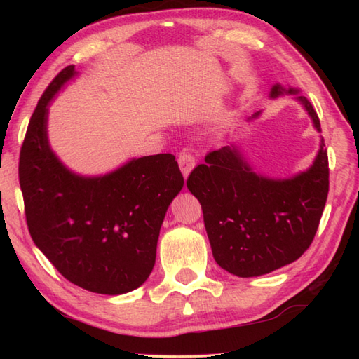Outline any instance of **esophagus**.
<instances>
[{
  "mask_svg": "<svg viewBox=\"0 0 359 359\" xmlns=\"http://www.w3.org/2000/svg\"><path fill=\"white\" fill-rule=\"evenodd\" d=\"M177 162H179L182 174H184V177L187 179L188 175H189V172H191V171L194 170L196 158L193 157V154H191V152H189L188 149H184V151H182L180 154H179Z\"/></svg>",
  "mask_w": 359,
  "mask_h": 359,
  "instance_id": "1",
  "label": "esophagus"
}]
</instances>
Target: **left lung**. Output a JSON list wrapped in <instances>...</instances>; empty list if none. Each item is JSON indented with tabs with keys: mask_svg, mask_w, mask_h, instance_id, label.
Listing matches in <instances>:
<instances>
[{
	"mask_svg": "<svg viewBox=\"0 0 359 359\" xmlns=\"http://www.w3.org/2000/svg\"><path fill=\"white\" fill-rule=\"evenodd\" d=\"M294 95L321 133L318 114L297 88L273 85L270 98ZM262 111L248 121L257 120ZM323 135L307 170L290 177L256 172L238 143L212 151L189 174L187 187L202 205L215 261L239 278L271 273L294 262L313 241L329 193Z\"/></svg>",
	"mask_w": 359,
	"mask_h": 359,
	"instance_id": "obj_1",
	"label": "left lung"
}]
</instances>
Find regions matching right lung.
Returning <instances> with one entry per match:
<instances>
[{
  "label": "right lung",
  "mask_w": 359,
  "mask_h": 359,
  "mask_svg": "<svg viewBox=\"0 0 359 359\" xmlns=\"http://www.w3.org/2000/svg\"><path fill=\"white\" fill-rule=\"evenodd\" d=\"M79 72L52 80L30 117L20 187L35 245L63 276L93 293L139 288L156 264L166 210L184 188L172 154L134 157L106 174L69 170L49 143V104Z\"/></svg>",
  "instance_id": "right-lung-1"
}]
</instances>
